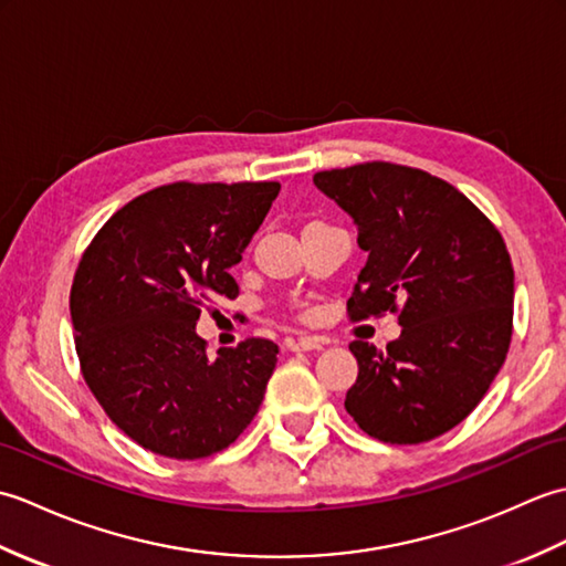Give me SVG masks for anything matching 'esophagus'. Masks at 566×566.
Here are the masks:
<instances>
[{
	"instance_id": "34e87169",
	"label": "esophagus",
	"mask_w": 566,
	"mask_h": 566,
	"mask_svg": "<svg viewBox=\"0 0 566 566\" xmlns=\"http://www.w3.org/2000/svg\"><path fill=\"white\" fill-rule=\"evenodd\" d=\"M286 347H290L292 353L321 350V347H323V338H318V335H302V338H292V340H286Z\"/></svg>"
}]
</instances>
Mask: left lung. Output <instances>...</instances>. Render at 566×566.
I'll return each mask as SVG.
<instances>
[{
  "label": "left lung",
  "instance_id": "left-lung-1",
  "mask_svg": "<svg viewBox=\"0 0 566 566\" xmlns=\"http://www.w3.org/2000/svg\"><path fill=\"white\" fill-rule=\"evenodd\" d=\"M367 252L347 314L399 311V340L350 343L347 413L367 436L418 444L474 411L506 359L513 264L496 226L462 191L416 167L365 163L314 175Z\"/></svg>",
  "mask_w": 566,
  "mask_h": 566
}]
</instances>
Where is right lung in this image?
<instances>
[{"label": "right lung", "mask_w": 566, "mask_h": 566, "mask_svg": "<svg viewBox=\"0 0 566 566\" xmlns=\"http://www.w3.org/2000/svg\"><path fill=\"white\" fill-rule=\"evenodd\" d=\"M280 182H175L128 201L84 250L70 292L82 377L114 423L155 454L201 460L235 442L264 399L272 340L207 355L203 308L235 298L231 268Z\"/></svg>", "instance_id": "1"}]
</instances>
